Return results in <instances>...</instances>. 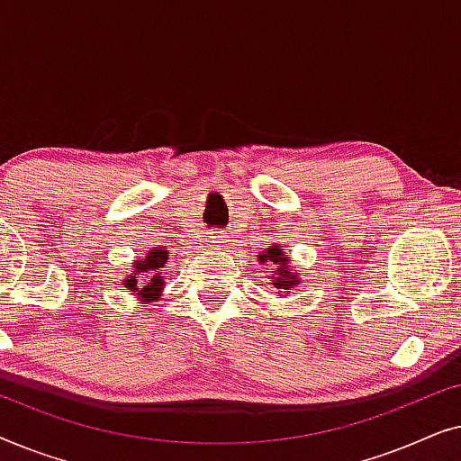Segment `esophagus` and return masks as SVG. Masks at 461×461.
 <instances>
[{
    "instance_id": "esophagus-1",
    "label": "esophagus",
    "mask_w": 461,
    "mask_h": 461,
    "mask_svg": "<svg viewBox=\"0 0 461 461\" xmlns=\"http://www.w3.org/2000/svg\"><path fill=\"white\" fill-rule=\"evenodd\" d=\"M210 243H212V248H224L226 235H224V232H216V235L210 237Z\"/></svg>"
}]
</instances>
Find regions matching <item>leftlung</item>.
<instances>
[{
    "mask_svg": "<svg viewBox=\"0 0 461 461\" xmlns=\"http://www.w3.org/2000/svg\"><path fill=\"white\" fill-rule=\"evenodd\" d=\"M260 260L264 262V260H270V262H281V264H287V260L285 258H283V251L276 248V245H270V248L267 249V254H262V258ZM276 283H273L275 287H279V289H289L292 285H295V275H289L285 268H279L276 270Z\"/></svg>",
    "mask_w": 461,
    "mask_h": 461,
    "instance_id": "1",
    "label": "left lung"
}]
</instances>
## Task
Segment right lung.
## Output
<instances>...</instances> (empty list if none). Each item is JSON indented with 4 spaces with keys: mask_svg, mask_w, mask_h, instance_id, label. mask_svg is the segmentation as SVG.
I'll return each instance as SVG.
<instances>
[{
    "mask_svg": "<svg viewBox=\"0 0 461 461\" xmlns=\"http://www.w3.org/2000/svg\"><path fill=\"white\" fill-rule=\"evenodd\" d=\"M167 260V251L166 249H150L144 260L136 262V273L134 275H144L140 283L136 276H128L125 285H128L131 292H138L142 300H153L159 295L161 287H163V276H161V268Z\"/></svg>",
    "mask_w": 461,
    "mask_h": 461,
    "instance_id": "obj_1",
    "label": "right lung"
}]
</instances>
